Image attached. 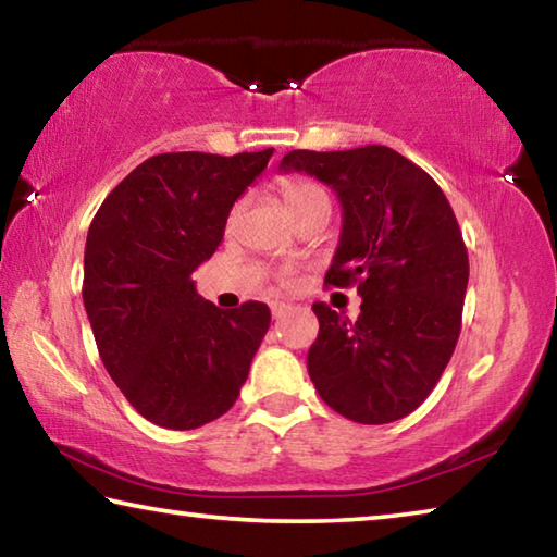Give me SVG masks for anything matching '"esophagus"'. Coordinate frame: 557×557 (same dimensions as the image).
I'll return each instance as SVG.
<instances>
[{"instance_id": "obj_1", "label": "esophagus", "mask_w": 557, "mask_h": 557, "mask_svg": "<svg viewBox=\"0 0 557 557\" xmlns=\"http://www.w3.org/2000/svg\"><path fill=\"white\" fill-rule=\"evenodd\" d=\"M270 309H272V317L275 319H282L287 314V309H289V305H285V301H272L270 305Z\"/></svg>"}]
</instances>
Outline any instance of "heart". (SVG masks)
<instances>
[{
    "label": "heart",
    "mask_w": 557,
    "mask_h": 557,
    "mask_svg": "<svg viewBox=\"0 0 557 557\" xmlns=\"http://www.w3.org/2000/svg\"><path fill=\"white\" fill-rule=\"evenodd\" d=\"M280 191H282V201H285L287 211L292 215L317 201H329L324 188L317 186L314 182H307V178H285L280 186Z\"/></svg>",
    "instance_id": "heart-1"
}]
</instances>
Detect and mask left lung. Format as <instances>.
<instances>
[{
  "label": "left lung",
  "instance_id": "left-lung-1",
  "mask_svg": "<svg viewBox=\"0 0 557 557\" xmlns=\"http://www.w3.org/2000/svg\"><path fill=\"white\" fill-rule=\"evenodd\" d=\"M282 172H305L342 201V238L326 285H356V322L324 301L307 371L322 400L361 425L410 414L455 351L469 258L455 211L428 172L383 145L295 149Z\"/></svg>",
  "mask_w": 557,
  "mask_h": 557
}]
</instances>
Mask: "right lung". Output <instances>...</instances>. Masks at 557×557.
I'll list each match as a JSON object with an SVG mask.
<instances>
[{"instance_id": "1", "label": "right lung", "mask_w": 557, "mask_h": 557, "mask_svg": "<svg viewBox=\"0 0 557 557\" xmlns=\"http://www.w3.org/2000/svg\"><path fill=\"white\" fill-rule=\"evenodd\" d=\"M272 152L149 157L90 223L83 305L92 336L110 379L159 428L194 430L228 412L268 334V305L223 312L191 275Z\"/></svg>"}]
</instances>
